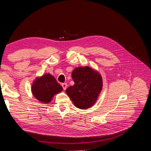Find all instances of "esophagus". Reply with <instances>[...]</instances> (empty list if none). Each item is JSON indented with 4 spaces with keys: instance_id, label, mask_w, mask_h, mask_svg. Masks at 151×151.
I'll return each instance as SVG.
<instances>
[{
    "instance_id": "1",
    "label": "esophagus",
    "mask_w": 151,
    "mask_h": 151,
    "mask_svg": "<svg viewBox=\"0 0 151 151\" xmlns=\"http://www.w3.org/2000/svg\"><path fill=\"white\" fill-rule=\"evenodd\" d=\"M62 87H63L64 90H65V89H66V87H67V83H62Z\"/></svg>"
}]
</instances>
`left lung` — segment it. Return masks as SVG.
I'll return each instance as SVG.
<instances>
[{
    "mask_svg": "<svg viewBox=\"0 0 151 151\" xmlns=\"http://www.w3.org/2000/svg\"><path fill=\"white\" fill-rule=\"evenodd\" d=\"M72 78L75 84L69 86L65 92L75 106L80 109L92 106L102 89L101 75L86 66L75 69L72 72Z\"/></svg>",
    "mask_w": 151,
    "mask_h": 151,
    "instance_id": "1",
    "label": "left lung"
}]
</instances>
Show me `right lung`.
Wrapping results in <instances>:
<instances>
[{
  "label": "right lung",
  "instance_id": "obj_1",
  "mask_svg": "<svg viewBox=\"0 0 151 151\" xmlns=\"http://www.w3.org/2000/svg\"><path fill=\"white\" fill-rule=\"evenodd\" d=\"M63 91V87L56 79L50 74L36 78L32 86L33 95L42 103H50L53 96Z\"/></svg>",
  "mask_w": 151,
  "mask_h": 151
}]
</instances>
